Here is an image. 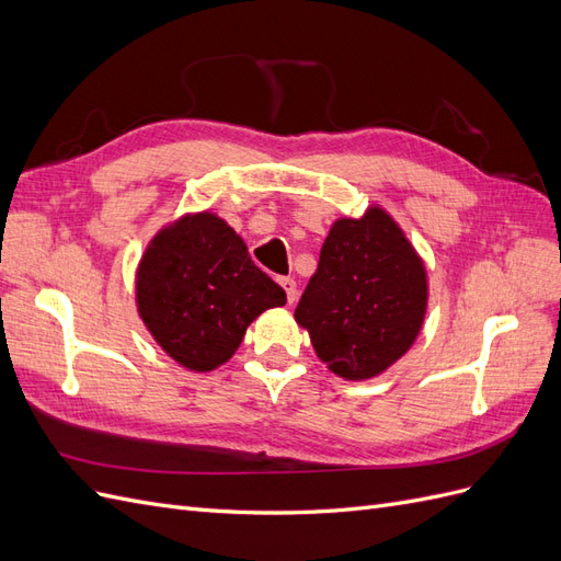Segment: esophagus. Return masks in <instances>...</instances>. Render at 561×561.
Returning <instances> with one entry per match:
<instances>
[{"mask_svg": "<svg viewBox=\"0 0 561 561\" xmlns=\"http://www.w3.org/2000/svg\"><path fill=\"white\" fill-rule=\"evenodd\" d=\"M280 285H283V290H285V295H287V301H295L297 299V283H295V278H280L278 280Z\"/></svg>", "mask_w": 561, "mask_h": 561, "instance_id": "obj_1", "label": "esophagus"}]
</instances>
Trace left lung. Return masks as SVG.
<instances>
[{
  "instance_id": "1",
  "label": "left lung",
  "mask_w": 561,
  "mask_h": 561,
  "mask_svg": "<svg viewBox=\"0 0 561 561\" xmlns=\"http://www.w3.org/2000/svg\"><path fill=\"white\" fill-rule=\"evenodd\" d=\"M426 268L381 208L339 219L295 318L334 375L377 377L414 344L426 313Z\"/></svg>"
}]
</instances>
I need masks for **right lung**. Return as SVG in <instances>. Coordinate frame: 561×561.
<instances>
[{
	"label": "right lung",
	"mask_w": 561,
	"mask_h": 561,
	"mask_svg": "<svg viewBox=\"0 0 561 561\" xmlns=\"http://www.w3.org/2000/svg\"><path fill=\"white\" fill-rule=\"evenodd\" d=\"M283 304V287L210 213L186 215L163 229L138 268L140 318L157 344L194 371L227 363L250 322Z\"/></svg>",
	"instance_id": "add662e5"
}]
</instances>
